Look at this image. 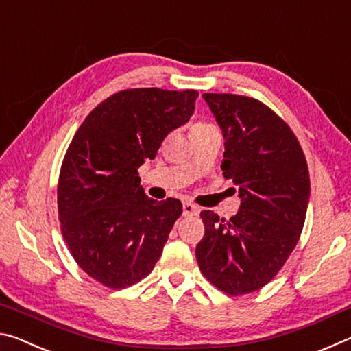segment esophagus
<instances>
[{
    "label": "esophagus",
    "mask_w": 351,
    "mask_h": 351,
    "mask_svg": "<svg viewBox=\"0 0 351 351\" xmlns=\"http://www.w3.org/2000/svg\"><path fill=\"white\" fill-rule=\"evenodd\" d=\"M199 213V209L192 203H184L182 204V215L184 217H197Z\"/></svg>",
    "instance_id": "34e87169"
}]
</instances>
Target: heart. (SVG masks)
Masks as SVG:
<instances>
[{"label": "heart", "mask_w": 351, "mask_h": 351, "mask_svg": "<svg viewBox=\"0 0 351 351\" xmlns=\"http://www.w3.org/2000/svg\"><path fill=\"white\" fill-rule=\"evenodd\" d=\"M210 123H204V122H198V123H195V125L192 127V128H203V127H209Z\"/></svg>", "instance_id": "b5f03b06"}]
</instances>
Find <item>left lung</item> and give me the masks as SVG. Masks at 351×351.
Returning <instances> with one entry per match:
<instances>
[{
	"mask_svg": "<svg viewBox=\"0 0 351 351\" xmlns=\"http://www.w3.org/2000/svg\"><path fill=\"white\" fill-rule=\"evenodd\" d=\"M221 128L226 180L239 186L240 209L230 219L201 212L197 245L203 276L230 295L265 287L293 252L310 201L305 154L291 128L258 100L203 94Z\"/></svg>",
	"mask_w": 351,
	"mask_h": 351,
	"instance_id": "left-lung-1",
	"label": "left lung"
}]
</instances>
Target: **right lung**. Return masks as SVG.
<instances>
[{"instance_id": "obj_1", "label": "right lung", "mask_w": 351, "mask_h": 351, "mask_svg": "<svg viewBox=\"0 0 351 351\" xmlns=\"http://www.w3.org/2000/svg\"><path fill=\"white\" fill-rule=\"evenodd\" d=\"M197 97L195 90L116 93L71 141L57 190L62 232L77 265L105 287H132L161 257L182 204L148 198L138 169L189 122Z\"/></svg>"}]
</instances>
